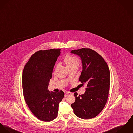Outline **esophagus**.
<instances>
[{"instance_id": "34e87169", "label": "esophagus", "mask_w": 133, "mask_h": 133, "mask_svg": "<svg viewBox=\"0 0 133 133\" xmlns=\"http://www.w3.org/2000/svg\"><path fill=\"white\" fill-rule=\"evenodd\" d=\"M71 94H72V93H71L70 92H66L65 93V97H67V96H68L69 95H71Z\"/></svg>"}]
</instances>
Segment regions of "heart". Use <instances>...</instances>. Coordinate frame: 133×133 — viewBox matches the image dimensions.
Returning a JSON list of instances; mask_svg holds the SVG:
<instances>
[{
  "mask_svg": "<svg viewBox=\"0 0 133 133\" xmlns=\"http://www.w3.org/2000/svg\"><path fill=\"white\" fill-rule=\"evenodd\" d=\"M64 62L69 69L75 67H78L81 63L80 59L72 55L66 56L64 58Z\"/></svg>",
  "mask_w": 133,
  "mask_h": 133,
  "instance_id": "b5f03b06",
  "label": "heart"
}]
</instances>
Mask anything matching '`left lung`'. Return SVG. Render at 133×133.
Listing matches in <instances>:
<instances>
[{
	"mask_svg": "<svg viewBox=\"0 0 133 133\" xmlns=\"http://www.w3.org/2000/svg\"><path fill=\"white\" fill-rule=\"evenodd\" d=\"M80 56L83 71L79 81L87 85L84 94L74 93L75 101L71 104L74 114L79 118L90 119L97 116L107 103L110 85L109 67L103 58L91 48L72 50Z\"/></svg>",
	"mask_w": 133,
	"mask_h": 133,
	"instance_id": "8db88e82",
	"label": "left lung"
}]
</instances>
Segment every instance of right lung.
<instances>
[{
  "label": "right lung",
  "instance_id": "add662e5",
  "mask_svg": "<svg viewBox=\"0 0 133 133\" xmlns=\"http://www.w3.org/2000/svg\"><path fill=\"white\" fill-rule=\"evenodd\" d=\"M60 50L36 52L23 70L22 89L25 101L32 113L43 121H50L57 117L59 103L64 97L62 90L50 93L47 89Z\"/></svg>",
  "mask_w": 133,
  "mask_h": 133
}]
</instances>
